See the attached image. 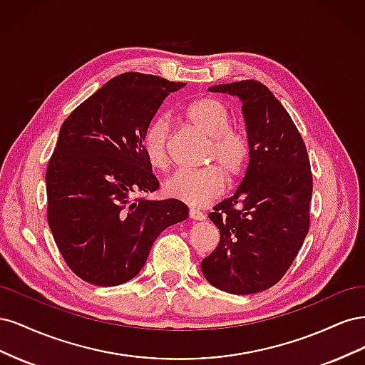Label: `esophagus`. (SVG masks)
<instances>
[{
    "label": "esophagus",
    "mask_w": 365,
    "mask_h": 365,
    "mask_svg": "<svg viewBox=\"0 0 365 365\" xmlns=\"http://www.w3.org/2000/svg\"><path fill=\"white\" fill-rule=\"evenodd\" d=\"M189 216L195 220H204L205 219V215L202 212H200V210H196V208H190Z\"/></svg>",
    "instance_id": "esophagus-1"
}]
</instances>
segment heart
Segmentation results:
<instances>
[{"label":"heart","instance_id":"obj_1","mask_svg":"<svg viewBox=\"0 0 365 365\" xmlns=\"http://www.w3.org/2000/svg\"><path fill=\"white\" fill-rule=\"evenodd\" d=\"M187 125L208 137L205 165L196 170H178L164 182L169 197L193 207H204L215 201L227 189V176L236 181L244 175L251 158V141L244 130L231 128L228 106L216 97H201L184 108ZM169 121L157 117L150 120L141 134V150L155 169L169 164Z\"/></svg>","mask_w":365,"mask_h":365}]
</instances>
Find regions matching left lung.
I'll return each instance as SVG.
<instances>
[{
	"label": "left lung",
	"mask_w": 365,
	"mask_h": 365,
	"mask_svg": "<svg viewBox=\"0 0 365 365\" xmlns=\"http://www.w3.org/2000/svg\"><path fill=\"white\" fill-rule=\"evenodd\" d=\"M208 90L244 102L251 158L236 193L208 215L220 237L201 268L220 291L256 294L282 280L303 245L311 220V163L300 132L268 86L248 79Z\"/></svg>",
	"instance_id": "left-lung-1"
}]
</instances>
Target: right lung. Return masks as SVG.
Listing matches in <instances>:
<instances>
[{
  "mask_svg": "<svg viewBox=\"0 0 365 365\" xmlns=\"http://www.w3.org/2000/svg\"><path fill=\"white\" fill-rule=\"evenodd\" d=\"M184 85L120 74L62 123L46 173L47 219L65 263L82 280L117 286L134 279L161 231L189 216L178 200L145 196L160 182L141 150L146 125Z\"/></svg>",
  "mask_w": 365,
  "mask_h": 365,
  "instance_id": "obj_1",
  "label": "right lung"
}]
</instances>
